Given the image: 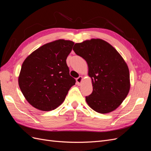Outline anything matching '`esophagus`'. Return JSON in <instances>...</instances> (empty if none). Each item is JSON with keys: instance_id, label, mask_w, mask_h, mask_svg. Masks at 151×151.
Wrapping results in <instances>:
<instances>
[{"instance_id": "esophagus-1", "label": "esophagus", "mask_w": 151, "mask_h": 151, "mask_svg": "<svg viewBox=\"0 0 151 151\" xmlns=\"http://www.w3.org/2000/svg\"><path fill=\"white\" fill-rule=\"evenodd\" d=\"M83 77H82V76H79L78 78L76 79V82H77V85H78V86L81 85L82 81H83Z\"/></svg>"}]
</instances>
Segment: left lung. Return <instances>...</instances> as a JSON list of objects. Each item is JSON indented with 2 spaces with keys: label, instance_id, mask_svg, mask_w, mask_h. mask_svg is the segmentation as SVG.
<instances>
[{
  "label": "left lung",
  "instance_id": "obj_1",
  "mask_svg": "<svg viewBox=\"0 0 151 151\" xmlns=\"http://www.w3.org/2000/svg\"><path fill=\"white\" fill-rule=\"evenodd\" d=\"M74 52L86 61L93 92L86 101L93 110L105 114L116 109L129 94V67L116 50L104 40L91 39L76 43Z\"/></svg>",
  "mask_w": 151,
  "mask_h": 151
}]
</instances>
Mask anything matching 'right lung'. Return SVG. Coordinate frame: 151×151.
I'll return each instance as SVG.
<instances>
[{"mask_svg":"<svg viewBox=\"0 0 151 151\" xmlns=\"http://www.w3.org/2000/svg\"><path fill=\"white\" fill-rule=\"evenodd\" d=\"M74 45L65 40L45 44L22 63L18 83L27 101L34 108L45 111L55 109L75 85L66 63Z\"/></svg>","mask_w":151,"mask_h":151,"instance_id":"obj_1","label":"right lung"}]
</instances>
